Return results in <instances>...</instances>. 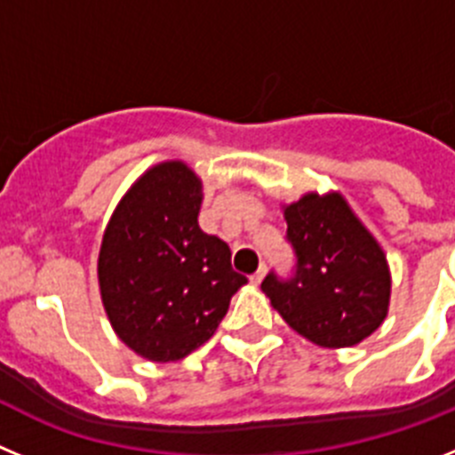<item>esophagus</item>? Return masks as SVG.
<instances>
[{
	"label": "esophagus",
	"instance_id": "34e87169",
	"mask_svg": "<svg viewBox=\"0 0 455 455\" xmlns=\"http://www.w3.org/2000/svg\"><path fill=\"white\" fill-rule=\"evenodd\" d=\"M265 272H267V267H265V265H260V267H258L256 272L251 274V283H253V285H260V281H263Z\"/></svg>",
	"mask_w": 455,
	"mask_h": 455
}]
</instances>
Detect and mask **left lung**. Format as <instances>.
Instances as JSON below:
<instances>
[{
  "instance_id": "obj_1",
  "label": "left lung",
  "mask_w": 455,
  "mask_h": 455,
  "mask_svg": "<svg viewBox=\"0 0 455 455\" xmlns=\"http://www.w3.org/2000/svg\"><path fill=\"white\" fill-rule=\"evenodd\" d=\"M297 265L260 283L281 317L310 342L354 347L374 333L390 306V267L374 235L342 195L308 192L283 211Z\"/></svg>"
}]
</instances>
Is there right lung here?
<instances>
[{"mask_svg":"<svg viewBox=\"0 0 455 455\" xmlns=\"http://www.w3.org/2000/svg\"><path fill=\"white\" fill-rule=\"evenodd\" d=\"M202 181L186 163L154 165L138 179L104 231L100 290L117 338L154 363L202 347L247 276L231 249L199 228Z\"/></svg>","mask_w":455,"mask_h":455,"instance_id":"right-lung-1","label":"right lung"}]
</instances>
